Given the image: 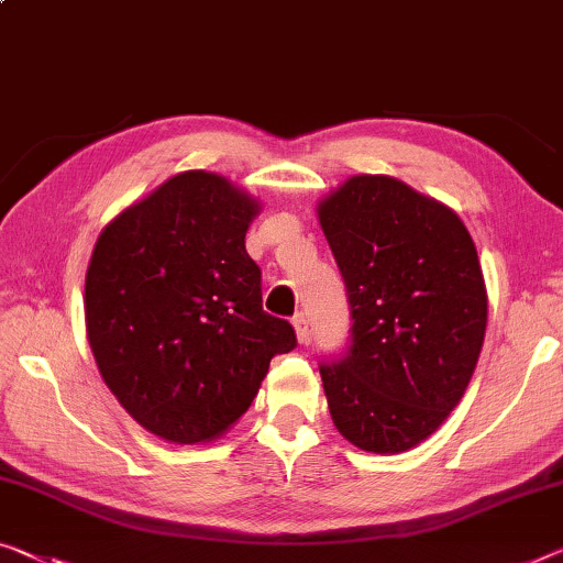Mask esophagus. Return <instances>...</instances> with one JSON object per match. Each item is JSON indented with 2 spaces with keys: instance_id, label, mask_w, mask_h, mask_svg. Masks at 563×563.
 <instances>
[{
  "instance_id": "34e87169",
  "label": "esophagus",
  "mask_w": 563,
  "mask_h": 563,
  "mask_svg": "<svg viewBox=\"0 0 563 563\" xmlns=\"http://www.w3.org/2000/svg\"><path fill=\"white\" fill-rule=\"evenodd\" d=\"M292 329H296V339L298 343H308L310 341V333H308V321L303 313H298L296 318H292Z\"/></svg>"
}]
</instances>
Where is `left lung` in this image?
Masks as SVG:
<instances>
[{
    "instance_id": "1",
    "label": "left lung",
    "mask_w": 563,
    "mask_h": 563,
    "mask_svg": "<svg viewBox=\"0 0 563 563\" xmlns=\"http://www.w3.org/2000/svg\"><path fill=\"white\" fill-rule=\"evenodd\" d=\"M351 306V346L321 364L331 419L376 455L417 448L448 419L481 356L488 292L475 242L442 201L356 174L318 201Z\"/></svg>"
}]
</instances>
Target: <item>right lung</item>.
I'll return each instance as SVG.
<instances>
[{
  "mask_svg": "<svg viewBox=\"0 0 563 563\" xmlns=\"http://www.w3.org/2000/svg\"><path fill=\"white\" fill-rule=\"evenodd\" d=\"M260 201L191 169L106 224L86 273V331L121 407L156 438L197 444L247 412L271 358L296 346L263 310L245 250Z\"/></svg>",
  "mask_w": 563,
  "mask_h": 563,
  "instance_id": "obj_1",
  "label": "right lung"
}]
</instances>
